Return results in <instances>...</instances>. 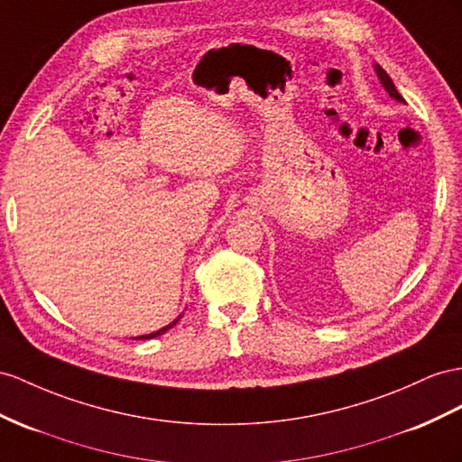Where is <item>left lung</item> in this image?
<instances>
[{"label": "left lung", "instance_id": "1", "mask_svg": "<svg viewBox=\"0 0 462 462\" xmlns=\"http://www.w3.org/2000/svg\"><path fill=\"white\" fill-rule=\"evenodd\" d=\"M374 69H376V76H378V79H381L383 88L388 91V96H390V97H394L396 101H402V103H404V97L400 96L398 89H396V88H394V84H393V79H390V76L384 72V69H383L381 66H378V64H374Z\"/></svg>", "mask_w": 462, "mask_h": 462}]
</instances>
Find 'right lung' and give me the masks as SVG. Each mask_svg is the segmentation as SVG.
I'll return each instance as SVG.
<instances>
[{
    "instance_id": "obj_1",
    "label": "right lung",
    "mask_w": 462,
    "mask_h": 462,
    "mask_svg": "<svg viewBox=\"0 0 462 462\" xmlns=\"http://www.w3.org/2000/svg\"><path fill=\"white\" fill-rule=\"evenodd\" d=\"M177 322H180V318H177V320H173L170 326H165V328H162V329H158V332H153V334H148V336H140V337H136V339H152V337H158V336H162V334H165L168 332L170 328H173Z\"/></svg>"
}]
</instances>
